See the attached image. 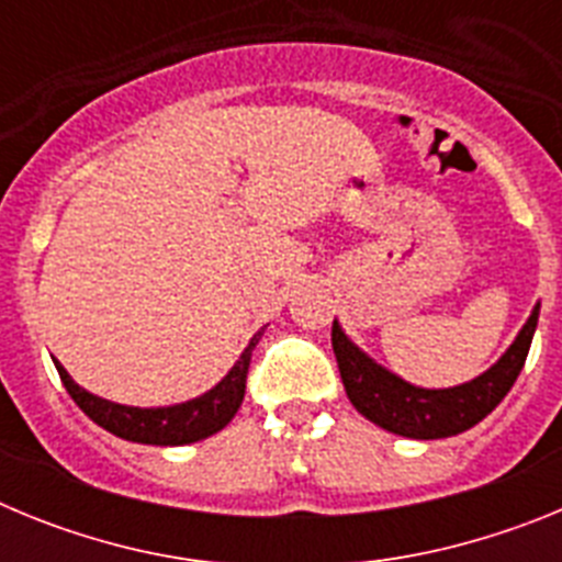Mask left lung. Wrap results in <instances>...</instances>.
<instances>
[{"mask_svg":"<svg viewBox=\"0 0 562 562\" xmlns=\"http://www.w3.org/2000/svg\"><path fill=\"white\" fill-rule=\"evenodd\" d=\"M538 315L540 306H535L524 329L493 369L453 389H419L391 374L366 351L357 349L337 321L331 324V349L337 357L342 389L366 419L389 434L408 436V439H448L479 425L509 394L532 346Z\"/></svg>","mask_w":562,"mask_h":562,"instance_id":"obj_1","label":"left lung"}]
</instances>
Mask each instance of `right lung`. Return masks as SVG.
<instances>
[{
	"instance_id": "add662e5",
	"label": "right lung",
	"mask_w": 562,
	"mask_h": 562,
	"mask_svg": "<svg viewBox=\"0 0 562 562\" xmlns=\"http://www.w3.org/2000/svg\"><path fill=\"white\" fill-rule=\"evenodd\" d=\"M265 329L256 331L252 340L247 342V349L236 360L225 380L220 385H213L207 394L196 396V400L180 402V405H168V408H132V405H117V402L101 400V396L89 394L81 389L72 376L67 374L61 362H56L58 376H61L64 389L76 400L78 408L89 416V419L101 425L109 434L121 436L126 441H137V445H191V441L207 439V436L220 434L227 422L236 416L238 405L245 400L247 389V369H250V357L256 342L261 340Z\"/></svg>"
}]
</instances>
